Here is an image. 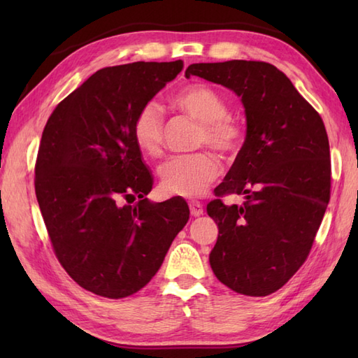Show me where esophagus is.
Here are the masks:
<instances>
[{"label": "esophagus", "instance_id": "34e87169", "mask_svg": "<svg viewBox=\"0 0 358 358\" xmlns=\"http://www.w3.org/2000/svg\"><path fill=\"white\" fill-rule=\"evenodd\" d=\"M189 209H191L192 217L203 215V204L200 201H191L189 203Z\"/></svg>", "mask_w": 358, "mask_h": 358}]
</instances>
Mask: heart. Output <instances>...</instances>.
Returning a JSON list of instances; mask_svg holds the SVG:
<instances>
[{"mask_svg":"<svg viewBox=\"0 0 358 358\" xmlns=\"http://www.w3.org/2000/svg\"><path fill=\"white\" fill-rule=\"evenodd\" d=\"M173 106L199 121L195 143L209 144L218 154L231 155L238 149L241 127L227 115L224 98L204 85H191L173 96ZM132 134L136 146L148 157H158L163 150L164 115L157 101H149L135 115ZM222 172L218 159L208 150L178 155L159 166L158 175L167 194L194 199L214 183Z\"/></svg>","mask_w":358,"mask_h":358,"instance_id":"1","label":"heart"}]
</instances>
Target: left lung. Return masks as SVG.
I'll list each match as a JSON object with an SVG mask.
<instances>
[{
    "mask_svg": "<svg viewBox=\"0 0 358 358\" xmlns=\"http://www.w3.org/2000/svg\"><path fill=\"white\" fill-rule=\"evenodd\" d=\"M192 75L231 89L246 113V138L208 215L218 226L209 263L232 291L264 296L305 263L329 203V140L322 117L275 66L196 63ZM245 196L227 207L219 196Z\"/></svg>",
    "mask_w": 358,
    "mask_h": 358,
    "instance_id": "1",
    "label": "left lung"
}]
</instances>
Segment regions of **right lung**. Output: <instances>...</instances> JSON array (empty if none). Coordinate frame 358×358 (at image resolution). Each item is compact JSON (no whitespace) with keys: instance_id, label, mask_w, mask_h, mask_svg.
Here are the masks:
<instances>
[{"instance_id":"obj_1","label":"right lung","mask_w":358,"mask_h":358,"mask_svg":"<svg viewBox=\"0 0 358 358\" xmlns=\"http://www.w3.org/2000/svg\"><path fill=\"white\" fill-rule=\"evenodd\" d=\"M183 62L104 67L48 120L35 194L58 262L86 291L108 299L138 292L189 220L183 199L152 203V178L132 134L135 115ZM138 196L134 207L122 201Z\"/></svg>"}]
</instances>
